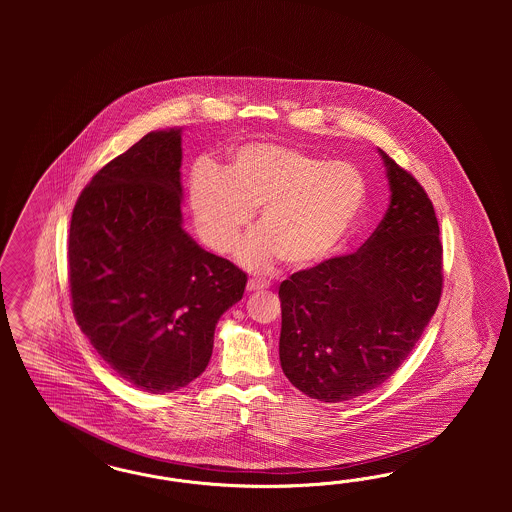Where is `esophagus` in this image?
I'll return each mask as SVG.
<instances>
[{
  "label": "esophagus",
  "mask_w": 512,
  "mask_h": 512,
  "mask_svg": "<svg viewBox=\"0 0 512 512\" xmlns=\"http://www.w3.org/2000/svg\"><path fill=\"white\" fill-rule=\"evenodd\" d=\"M268 281H264V279L251 278L248 281V291H263V289H268Z\"/></svg>",
  "instance_id": "1"
}]
</instances>
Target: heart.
<instances>
[{
  "instance_id": "heart-1",
  "label": "heart",
  "mask_w": 512,
  "mask_h": 512,
  "mask_svg": "<svg viewBox=\"0 0 512 512\" xmlns=\"http://www.w3.org/2000/svg\"><path fill=\"white\" fill-rule=\"evenodd\" d=\"M368 199V180L351 161H328L283 144H246L216 172H193L189 208L202 242L231 253L259 210L261 231L251 234L238 259L249 270H268L279 259L293 268L323 263L357 225Z\"/></svg>"
}]
</instances>
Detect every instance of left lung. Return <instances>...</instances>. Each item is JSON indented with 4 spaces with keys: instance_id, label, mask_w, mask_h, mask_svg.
<instances>
[{
    "instance_id": "8db88e82",
    "label": "left lung",
    "mask_w": 512,
    "mask_h": 512,
    "mask_svg": "<svg viewBox=\"0 0 512 512\" xmlns=\"http://www.w3.org/2000/svg\"><path fill=\"white\" fill-rule=\"evenodd\" d=\"M390 204L355 253L295 272L279 285L281 370L319 402L381 387L409 357L443 291L434 204L411 172L379 150Z\"/></svg>"
}]
</instances>
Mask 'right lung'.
<instances>
[{"label": "right lung", "mask_w": 512, "mask_h": 512, "mask_svg": "<svg viewBox=\"0 0 512 512\" xmlns=\"http://www.w3.org/2000/svg\"><path fill=\"white\" fill-rule=\"evenodd\" d=\"M180 165V129L144 135L82 189L69 227L77 325L114 372L150 394L206 370L217 321L248 281L182 229Z\"/></svg>", "instance_id": "add662e5"}]
</instances>
